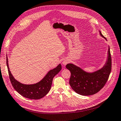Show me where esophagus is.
Listing matches in <instances>:
<instances>
[{"label":"esophagus","instance_id":"1","mask_svg":"<svg viewBox=\"0 0 121 121\" xmlns=\"http://www.w3.org/2000/svg\"><path fill=\"white\" fill-rule=\"evenodd\" d=\"M69 60H67V59H66V60H64L63 61V64L64 65H66V64H68L69 63Z\"/></svg>","mask_w":121,"mask_h":121}]
</instances>
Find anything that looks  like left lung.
Returning a JSON list of instances; mask_svg holds the SVG:
<instances>
[{
	"instance_id": "1",
	"label": "left lung",
	"mask_w": 121,
	"mask_h": 121,
	"mask_svg": "<svg viewBox=\"0 0 121 121\" xmlns=\"http://www.w3.org/2000/svg\"><path fill=\"white\" fill-rule=\"evenodd\" d=\"M101 36L107 39L99 31ZM111 56L110 48L105 63L100 69L89 73L73 64H68L66 67L71 73L69 85L72 89L79 95H90L99 91L107 82L111 71Z\"/></svg>"
}]
</instances>
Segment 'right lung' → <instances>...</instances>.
I'll use <instances>...</instances> for the list:
<instances>
[{
    "instance_id": "right-lung-1",
    "label": "right lung",
    "mask_w": 121,
    "mask_h": 121,
    "mask_svg": "<svg viewBox=\"0 0 121 121\" xmlns=\"http://www.w3.org/2000/svg\"><path fill=\"white\" fill-rule=\"evenodd\" d=\"M8 62V58L7 57V66L9 76L13 88L23 97L30 99H40L46 95L51 89L54 77L61 69V66L59 64L57 67L49 71L45 77L39 82L34 84L26 85L20 82L13 77L10 71Z\"/></svg>"
}]
</instances>
